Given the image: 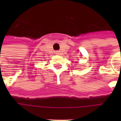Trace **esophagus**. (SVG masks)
Returning a JSON list of instances; mask_svg holds the SVG:
<instances>
[{"instance_id": "1", "label": "esophagus", "mask_w": 121, "mask_h": 121, "mask_svg": "<svg viewBox=\"0 0 121 121\" xmlns=\"http://www.w3.org/2000/svg\"><path fill=\"white\" fill-rule=\"evenodd\" d=\"M56 54H59V52H56Z\"/></svg>"}]
</instances>
